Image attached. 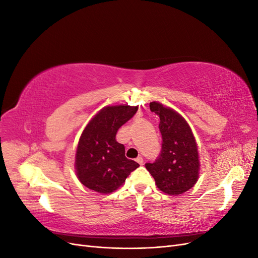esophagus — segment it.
<instances>
[{
	"label": "esophagus",
	"instance_id": "obj_1",
	"mask_svg": "<svg viewBox=\"0 0 258 258\" xmlns=\"http://www.w3.org/2000/svg\"><path fill=\"white\" fill-rule=\"evenodd\" d=\"M136 161L139 163V165L140 166H141V165H143V158L141 157V156H139V157L136 159Z\"/></svg>",
	"mask_w": 258,
	"mask_h": 258
}]
</instances>
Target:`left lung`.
<instances>
[{
  "label": "left lung",
  "mask_w": 258,
  "mask_h": 258,
  "mask_svg": "<svg viewBox=\"0 0 258 258\" xmlns=\"http://www.w3.org/2000/svg\"><path fill=\"white\" fill-rule=\"evenodd\" d=\"M151 111L159 116L162 148L159 158L145 163L158 188L171 196L189 190L199 178L198 146L191 128L173 108L153 101Z\"/></svg>",
  "instance_id": "left-lung-1"
}]
</instances>
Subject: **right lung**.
<instances>
[{"mask_svg": "<svg viewBox=\"0 0 258 258\" xmlns=\"http://www.w3.org/2000/svg\"><path fill=\"white\" fill-rule=\"evenodd\" d=\"M138 106L127 104L104 106L83 130L75 154V172L87 188L100 194L118 189L139 163L126 158L124 146L116 141L118 129Z\"/></svg>", "mask_w": 258, "mask_h": 258, "instance_id": "1", "label": "right lung"}]
</instances>
